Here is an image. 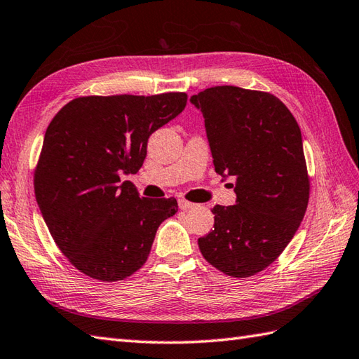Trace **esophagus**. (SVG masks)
<instances>
[{"label":"esophagus","mask_w":359,"mask_h":359,"mask_svg":"<svg viewBox=\"0 0 359 359\" xmlns=\"http://www.w3.org/2000/svg\"><path fill=\"white\" fill-rule=\"evenodd\" d=\"M196 207V203H193V202H188V201H185V199H179V208L180 210H191V208H194Z\"/></svg>","instance_id":"1"}]
</instances>
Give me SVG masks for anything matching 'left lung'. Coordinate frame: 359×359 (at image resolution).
I'll return each mask as SVG.
<instances>
[{
	"label": "left lung",
	"mask_w": 359,
	"mask_h": 359,
	"mask_svg": "<svg viewBox=\"0 0 359 359\" xmlns=\"http://www.w3.org/2000/svg\"><path fill=\"white\" fill-rule=\"evenodd\" d=\"M205 118L212 163L233 179L236 203L216 205L215 230L201 238L207 261L233 278L262 271L293 239L310 194L301 129L279 98L215 86L189 98Z\"/></svg>",
	"instance_id": "left-lung-1"
}]
</instances>
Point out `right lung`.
Returning <instances> with one entry per match:
<instances>
[{
    "label": "right lung",
    "instance_id": "add662e5",
    "mask_svg": "<svg viewBox=\"0 0 359 359\" xmlns=\"http://www.w3.org/2000/svg\"><path fill=\"white\" fill-rule=\"evenodd\" d=\"M188 95L80 97L52 118L35 170V199L57 247L98 280L131 276L177 201L137 194L149 135L185 109Z\"/></svg>",
    "mask_w": 359,
    "mask_h": 359
}]
</instances>
